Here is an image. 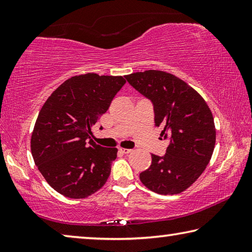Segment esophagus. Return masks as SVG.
I'll return each instance as SVG.
<instances>
[{
  "mask_svg": "<svg viewBox=\"0 0 252 252\" xmlns=\"http://www.w3.org/2000/svg\"><path fill=\"white\" fill-rule=\"evenodd\" d=\"M119 151L123 153V155H129V153L132 152L131 149H126V148H119Z\"/></svg>",
  "mask_w": 252,
  "mask_h": 252,
  "instance_id": "obj_1",
  "label": "esophagus"
}]
</instances>
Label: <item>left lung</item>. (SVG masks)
Returning a JSON list of instances; mask_svg holds the SVG:
<instances>
[{
	"instance_id": "8db88e82",
	"label": "left lung",
	"mask_w": 252,
	"mask_h": 252,
	"mask_svg": "<svg viewBox=\"0 0 252 252\" xmlns=\"http://www.w3.org/2000/svg\"><path fill=\"white\" fill-rule=\"evenodd\" d=\"M135 90L150 99L155 122L170 144L163 157L151 155L150 168L140 173L149 190L159 194H178L201 176L216 144L212 112L199 93L178 76L148 70L126 75Z\"/></svg>"
}]
</instances>
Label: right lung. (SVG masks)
I'll return each mask as SVG.
<instances>
[{
	"mask_svg": "<svg viewBox=\"0 0 252 252\" xmlns=\"http://www.w3.org/2000/svg\"><path fill=\"white\" fill-rule=\"evenodd\" d=\"M125 83L123 76H72L41 108L31 152L46 182L64 197L88 198L108 180L118 149L97 146L91 139L92 126Z\"/></svg>",
	"mask_w": 252,
	"mask_h": 252,
	"instance_id": "obj_1",
	"label": "right lung"
}]
</instances>
